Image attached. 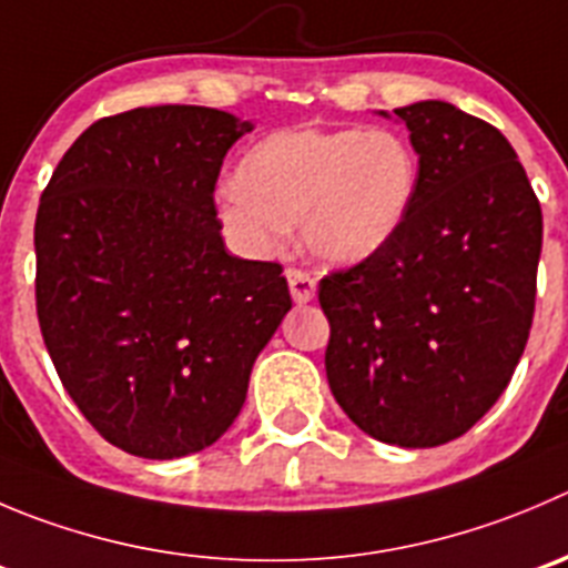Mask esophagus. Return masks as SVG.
I'll list each match as a JSON object with an SVG mask.
<instances>
[{"instance_id":"obj_1","label":"esophagus","mask_w":568,"mask_h":568,"mask_svg":"<svg viewBox=\"0 0 568 568\" xmlns=\"http://www.w3.org/2000/svg\"><path fill=\"white\" fill-rule=\"evenodd\" d=\"M287 284H290V295H293L295 304H310L317 293V284L310 273L304 270H287Z\"/></svg>"}]
</instances>
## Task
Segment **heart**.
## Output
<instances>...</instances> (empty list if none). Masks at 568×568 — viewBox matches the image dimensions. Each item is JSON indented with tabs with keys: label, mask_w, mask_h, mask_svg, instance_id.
Masks as SVG:
<instances>
[{
	"label": "heart",
	"mask_w": 568,
	"mask_h": 568,
	"mask_svg": "<svg viewBox=\"0 0 568 568\" xmlns=\"http://www.w3.org/2000/svg\"><path fill=\"white\" fill-rule=\"evenodd\" d=\"M418 178V153L398 131L284 128L242 155L236 183L217 192V220L251 256H273L298 223L315 262L354 267L396 240Z\"/></svg>",
	"instance_id": "obj_1"
}]
</instances>
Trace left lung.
Returning <instances> with one entry per match:
<instances>
[{
    "mask_svg": "<svg viewBox=\"0 0 568 568\" xmlns=\"http://www.w3.org/2000/svg\"><path fill=\"white\" fill-rule=\"evenodd\" d=\"M393 113L418 153L413 212L379 256L326 275L317 298L343 413L376 440L429 449L466 435L521 359L544 220L494 125L440 100Z\"/></svg>",
    "mask_w": 568,
    "mask_h": 568,
    "instance_id": "1",
    "label": "left lung"
}]
</instances>
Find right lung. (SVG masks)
Returning a JSON list of instances; mask_svg holds the SVG:
<instances>
[{
	"mask_svg": "<svg viewBox=\"0 0 568 568\" xmlns=\"http://www.w3.org/2000/svg\"><path fill=\"white\" fill-rule=\"evenodd\" d=\"M251 131L217 108H133L80 133L41 194V334L80 413L128 455L220 440L293 310L281 264L231 256L220 236L214 183Z\"/></svg>",
	"mask_w": 568,
	"mask_h": 568,
	"instance_id": "right-lung-1",
	"label": "right lung"
}]
</instances>
